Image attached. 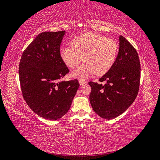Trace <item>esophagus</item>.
I'll use <instances>...</instances> for the list:
<instances>
[{"mask_svg":"<svg viewBox=\"0 0 160 160\" xmlns=\"http://www.w3.org/2000/svg\"><path fill=\"white\" fill-rule=\"evenodd\" d=\"M79 83L80 85H84V84H85V83H86V82H85V81H83V80H81V79H80V80L79 81Z\"/></svg>","mask_w":160,"mask_h":160,"instance_id":"34e87169","label":"esophagus"}]
</instances>
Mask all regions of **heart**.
<instances>
[{
    "instance_id": "1",
    "label": "heart",
    "mask_w": 160,
    "mask_h": 160,
    "mask_svg": "<svg viewBox=\"0 0 160 160\" xmlns=\"http://www.w3.org/2000/svg\"><path fill=\"white\" fill-rule=\"evenodd\" d=\"M71 47L60 49V57L65 64L75 69L80 62H85L71 72L76 78L84 79L95 72L101 75L113 66L118 52V44L114 39L95 33H85L71 41Z\"/></svg>"
}]
</instances>
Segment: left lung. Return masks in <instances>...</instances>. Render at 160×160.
<instances>
[{
    "instance_id": "left-lung-1",
    "label": "left lung",
    "mask_w": 160,
    "mask_h": 160,
    "mask_svg": "<svg viewBox=\"0 0 160 160\" xmlns=\"http://www.w3.org/2000/svg\"><path fill=\"white\" fill-rule=\"evenodd\" d=\"M141 67L135 48L119 36V48L113 66L99 79L104 85L89 82V101L93 111L101 118L112 119L124 113L138 93Z\"/></svg>"
}]
</instances>
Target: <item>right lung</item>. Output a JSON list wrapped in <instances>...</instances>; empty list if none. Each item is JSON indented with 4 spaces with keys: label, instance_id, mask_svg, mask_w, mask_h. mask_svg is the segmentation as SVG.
Here are the masks:
<instances>
[{
    "label": "right lung",
    "instance_id": "right-lung-1",
    "mask_svg": "<svg viewBox=\"0 0 160 160\" xmlns=\"http://www.w3.org/2000/svg\"><path fill=\"white\" fill-rule=\"evenodd\" d=\"M65 31L42 32L24 51L18 67L24 99L40 117L54 121L70 109L79 84L59 81L69 72L60 57Z\"/></svg>",
    "mask_w": 160,
    "mask_h": 160
}]
</instances>
